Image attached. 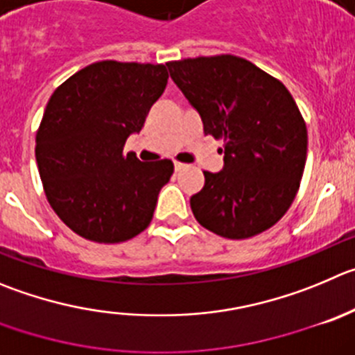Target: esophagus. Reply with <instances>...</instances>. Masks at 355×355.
Here are the masks:
<instances>
[{
	"instance_id": "1",
	"label": "esophagus",
	"mask_w": 355,
	"mask_h": 355,
	"mask_svg": "<svg viewBox=\"0 0 355 355\" xmlns=\"http://www.w3.org/2000/svg\"><path fill=\"white\" fill-rule=\"evenodd\" d=\"M187 168V164H184V162H175V171H182Z\"/></svg>"
}]
</instances>
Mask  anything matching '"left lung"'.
I'll use <instances>...</instances> for the list:
<instances>
[{
    "instance_id": "obj_1",
    "label": "left lung",
    "mask_w": 355,
    "mask_h": 355,
    "mask_svg": "<svg viewBox=\"0 0 355 355\" xmlns=\"http://www.w3.org/2000/svg\"><path fill=\"white\" fill-rule=\"evenodd\" d=\"M171 80L203 121L224 138V166L205 171L191 196L203 227L230 240L270 230L289 210L306 161V125L282 82L236 55L168 62Z\"/></svg>"
}]
</instances>
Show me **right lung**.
I'll list each match as a JSON object with an SVG mask.
<instances>
[{
    "label": "right lung",
    "mask_w": 355,
    "mask_h": 355,
    "mask_svg": "<svg viewBox=\"0 0 355 355\" xmlns=\"http://www.w3.org/2000/svg\"><path fill=\"white\" fill-rule=\"evenodd\" d=\"M166 84L164 64L101 61L49 99L36 132L40 178L59 218L85 240L119 243L150 224L173 162L145 164L122 150Z\"/></svg>",
    "instance_id": "1"
}]
</instances>
